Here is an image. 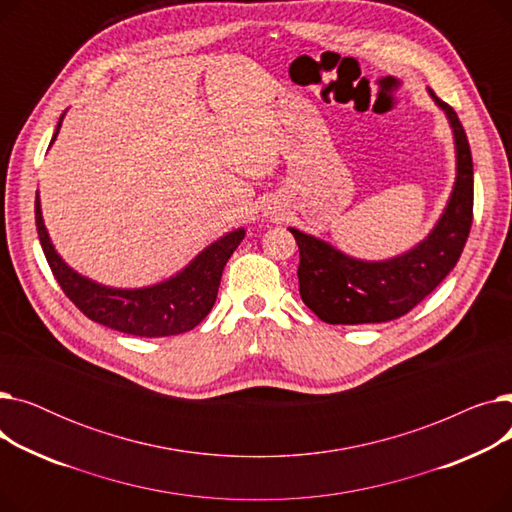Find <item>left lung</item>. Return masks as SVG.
<instances>
[{"mask_svg": "<svg viewBox=\"0 0 512 512\" xmlns=\"http://www.w3.org/2000/svg\"><path fill=\"white\" fill-rule=\"evenodd\" d=\"M442 107L454 132L456 182L436 228L409 253L388 261H359L328 242L290 228L299 245V292L326 324H380L417 307L459 261L473 222V159L465 128L448 103Z\"/></svg>", "mask_w": 512, "mask_h": 512, "instance_id": "left-lung-1", "label": "left lung"}]
</instances>
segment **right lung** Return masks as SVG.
<instances>
[{"label": "right lung", "instance_id": "obj_1", "mask_svg": "<svg viewBox=\"0 0 512 512\" xmlns=\"http://www.w3.org/2000/svg\"><path fill=\"white\" fill-rule=\"evenodd\" d=\"M62 118L51 143L58 137ZM35 222L45 259L66 297L97 324L143 338L174 336L199 326L218 297L224 265L245 238V230L238 228L215 240L174 278L147 288L122 290L80 276L62 261L45 230L39 193L35 199Z\"/></svg>", "mask_w": 512, "mask_h": 512}]
</instances>
